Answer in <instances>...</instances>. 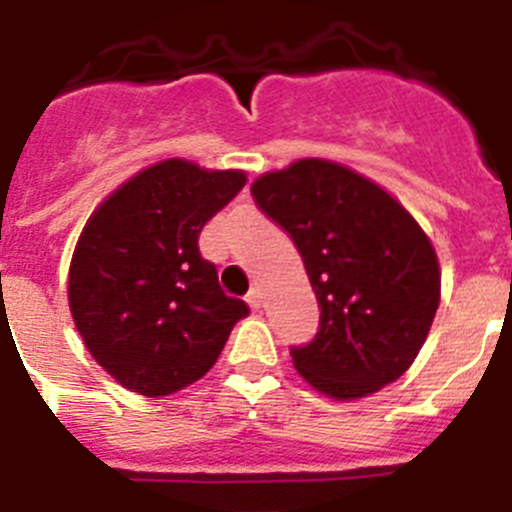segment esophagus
Masks as SVG:
<instances>
[{
    "label": "esophagus",
    "mask_w": 512,
    "mask_h": 512,
    "mask_svg": "<svg viewBox=\"0 0 512 512\" xmlns=\"http://www.w3.org/2000/svg\"><path fill=\"white\" fill-rule=\"evenodd\" d=\"M246 302H248V307H251V310H259V307H261V292H259V289L253 287L251 292L246 295Z\"/></svg>",
    "instance_id": "esophagus-1"
}]
</instances>
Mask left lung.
<instances>
[{
  "label": "left lung",
  "mask_w": 512,
  "mask_h": 512,
  "mask_svg": "<svg viewBox=\"0 0 512 512\" xmlns=\"http://www.w3.org/2000/svg\"><path fill=\"white\" fill-rule=\"evenodd\" d=\"M253 200L292 238L320 307L318 333L292 346L318 392L356 400L408 372L441 300L428 235L395 197L323 158L259 176Z\"/></svg>",
  "instance_id": "obj_1"
}]
</instances>
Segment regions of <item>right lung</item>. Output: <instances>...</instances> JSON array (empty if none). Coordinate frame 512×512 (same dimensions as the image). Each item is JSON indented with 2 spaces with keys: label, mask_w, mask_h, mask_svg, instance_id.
Listing matches in <instances>:
<instances>
[{
  "label": "right lung",
  "mask_w": 512,
  "mask_h": 512,
  "mask_svg": "<svg viewBox=\"0 0 512 512\" xmlns=\"http://www.w3.org/2000/svg\"><path fill=\"white\" fill-rule=\"evenodd\" d=\"M246 184L169 158L107 197L81 230L69 305L89 354L122 387L164 397L205 377L230 330L248 315L228 297L200 233Z\"/></svg>",
  "instance_id": "right-lung-1"
}]
</instances>
